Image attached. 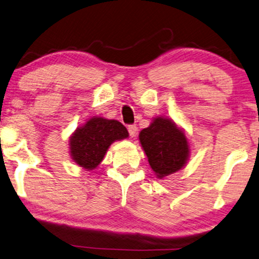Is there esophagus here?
Returning a JSON list of instances; mask_svg holds the SVG:
<instances>
[{
    "label": "esophagus",
    "mask_w": 259,
    "mask_h": 259,
    "mask_svg": "<svg viewBox=\"0 0 259 259\" xmlns=\"http://www.w3.org/2000/svg\"><path fill=\"white\" fill-rule=\"evenodd\" d=\"M127 130H128V133L131 137H136V133H137V126L136 125H130L127 127Z\"/></svg>",
    "instance_id": "1"
}]
</instances>
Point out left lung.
<instances>
[{
	"mask_svg": "<svg viewBox=\"0 0 259 259\" xmlns=\"http://www.w3.org/2000/svg\"><path fill=\"white\" fill-rule=\"evenodd\" d=\"M141 147L157 178L178 172L190 158V145L184 130L167 116H157L139 133Z\"/></svg>",
	"mask_w": 259,
	"mask_h": 259,
	"instance_id": "8db88e82",
	"label": "left lung"
}]
</instances>
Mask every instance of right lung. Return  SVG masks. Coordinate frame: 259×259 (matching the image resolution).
<instances>
[{"label":"right lung","instance_id":"right-lung-1","mask_svg":"<svg viewBox=\"0 0 259 259\" xmlns=\"http://www.w3.org/2000/svg\"><path fill=\"white\" fill-rule=\"evenodd\" d=\"M126 138L128 132L118 120L93 116L70 136V157L80 167L91 171L98 167L114 141Z\"/></svg>","mask_w":259,"mask_h":259}]
</instances>
